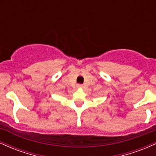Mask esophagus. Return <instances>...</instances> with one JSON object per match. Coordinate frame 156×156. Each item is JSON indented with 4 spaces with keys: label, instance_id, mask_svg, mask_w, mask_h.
<instances>
[{
    "label": "esophagus",
    "instance_id": "obj_1",
    "mask_svg": "<svg viewBox=\"0 0 156 156\" xmlns=\"http://www.w3.org/2000/svg\"><path fill=\"white\" fill-rule=\"evenodd\" d=\"M77 87H78V88H82V87H83V85H82V84H78V85H77Z\"/></svg>",
    "mask_w": 156,
    "mask_h": 156
}]
</instances>
